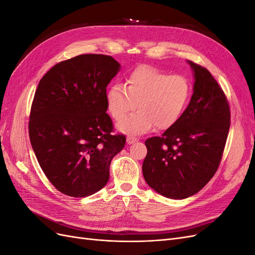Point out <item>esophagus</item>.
Segmentation results:
<instances>
[{"label": "esophagus", "mask_w": 255, "mask_h": 255, "mask_svg": "<svg viewBox=\"0 0 255 255\" xmlns=\"http://www.w3.org/2000/svg\"><path fill=\"white\" fill-rule=\"evenodd\" d=\"M137 140H138L137 138H135V137H133V136H128V137H127V143H128V144H132V143L136 142Z\"/></svg>", "instance_id": "esophagus-1"}]
</instances>
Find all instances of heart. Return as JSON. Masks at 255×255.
I'll return each instance as SVG.
<instances>
[{
    "label": "heart",
    "instance_id": "heart-1",
    "mask_svg": "<svg viewBox=\"0 0 255 255\" xmlns=\"http://www.w3.org/2000/svg\"><path fill=\"white\" fill-rule=\"evenodd\" d=\"M191 96V85L183 75L140 66L128 74L126 86L115 84L105 92L106 106L120 120L138 103L140 111L122 120L117 128L126 134H143L156 126L167 129L179 121Z\"/></svg>",
    "mask_w": 255,
    "mask_h": 255
}]
</instances>
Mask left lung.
I'll return each instance as SVG.
<instances>
[{
    "label": "left lung",
    "instance_id": "8db88e82",
    "mask_svg": "<svg viewBox=\"0 0 255 255\" xmlns=\"http://www.w3.org/2000/svg\"><path fill=\"white\" fill-rule=\"evenodd\" d=\"M194 72V94L174 126L144 141L143 177L169 199L194 196L217 171L230 128L227 98L207 69L187 60Z\"/></svg>",
    "mask_w": 255,
    "mask_h": 255
}]
</instances>
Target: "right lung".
Returning <instances> with one entry per match:
<instances>
[{
    "instance_id": "1",
    "label": "right lung",
    "mask_w": 255,
    "mask_h": 255,
    "mask_svg": "<svg viewBox=\"0 0 255 255\" xmlns=\"http://www.w3.org/2000/svg\"><path fill=\"white\" fill-rule=\"evenodd\" d=\"M112 56L83 54L54 66L35 92L28 133L38 163L63 194L84 198L110 180L126 137L112 135L105 92L120 70Z\"/></svg>"
}]
</instances>
